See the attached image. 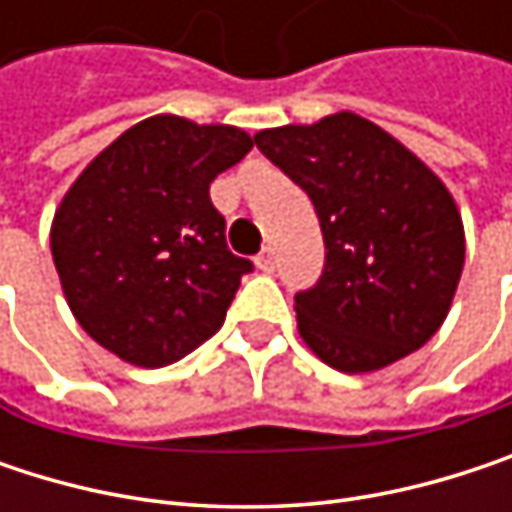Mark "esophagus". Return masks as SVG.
<instances>
[{"label": "esophagus", "mask_w": 512, "mask_h": 512, "mask_svg": "<svg viewBox=\"0 0 512 512\" xmlns=\"http://www.w3.org/2000/svg\"><path fill=\"white\" fill-rule=\"evenodd\" d=\"M255 263H257V269H263V272H272V269H275V252L266 246V249H263V252L255 257Z\"/></svg>", "instance_id": "1"}]
</instances>
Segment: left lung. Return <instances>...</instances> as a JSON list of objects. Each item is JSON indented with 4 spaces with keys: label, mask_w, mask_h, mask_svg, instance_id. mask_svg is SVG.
Returning <instances> with one entry per match:
<instances>
[{
    "label": "left lung",
    "mask_w": 512,
    "mask_h": 512,
    "mask_svg": "<svg viewBox=\"0 0 512 512\" xmlns=\"http://www.w3.org/2000/svg\"><path fill=\"white\" fill-rule=\"evenodd\" d=\"M255 145L308 192L326 243L320 281L296 293L302 341L344 373L424 347L451 311L465 260L448 186L353 112L260 130Z\"/></svg>",
    "instance_id": "obj_1"
}]
</instances>
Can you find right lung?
<instances>
[{
	"label": "right lung",
	"mask_w": 512,
	"mask_h": 512,
	"mask_svg": "<svg viewBox=\"0 0 512 512\" xmlns=\"http://www.w3.org/2000/svg\"><path fill=\"white\" fill-rule=\"evenodd\" d=\"M252 151L228 124L154 115L97 154L52 219V260L76 323L136 367L213 338L252 260L225 243L210 183Z\"/></svg>",
	"instance_id": "right-lung-1"
}]
</instances>
